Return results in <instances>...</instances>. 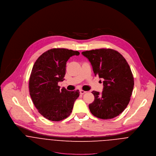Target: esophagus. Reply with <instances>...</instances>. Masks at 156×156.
<instances>
[{"label": "esophagus", "instance_id": "34e87169", "mask_svg": "<svg viewBox=\"0 0 156 156\" xmlns=\"http://www.w3.org/2000/svg\"><path fill=\"white\" fill-rule=\"evenodd\" d=\"M87 91H84V90H80V93L81 95H83V94H84V93H85Z\"/></svg>", "mask_w": 156, "mask_h": 156}]
</instances>
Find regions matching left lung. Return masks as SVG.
<instances>
[{
	"label": "left lung",
	"instance_id": "1",
	"mask_svg": "<svg viewBox=\"0 0 156 156\" xmlns=\"http://www.w3.org/2000/svg\"><path fill=\"white\" fill-rule=\"evenodd\" d=\"M87 58L95 76L104 79L101 93L89 105L91 113L102 119H111L121 114L129 105L134 87L133 76L127 61L117 51L100 48L82 52Z\"/></svg>",
	"mask_w": 156,
	"mask_h": 156
}]
</instances>
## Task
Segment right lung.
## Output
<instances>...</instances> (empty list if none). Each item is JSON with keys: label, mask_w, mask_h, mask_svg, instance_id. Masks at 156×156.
I'll return each instance as SVG.
<instances>
[{"label": "right lung", "mask_w": 156, "mask_h": 156, "mask_svg": "<svg viewBox=\"0 0 156 156\" xmlns=\"http://www.w3.org/2000/svg\"><path fill=\"white\" fill-rule=\"evenodd\" d=\"M78 51L52 48L36 60L31 71L29 89L39 112L51 121H60L70 115L74 103L79 97V90L60 89L58 83L65 80L66 62Z\"/></svg>", "instance_id": "right-lung-1"}]
</instances>
